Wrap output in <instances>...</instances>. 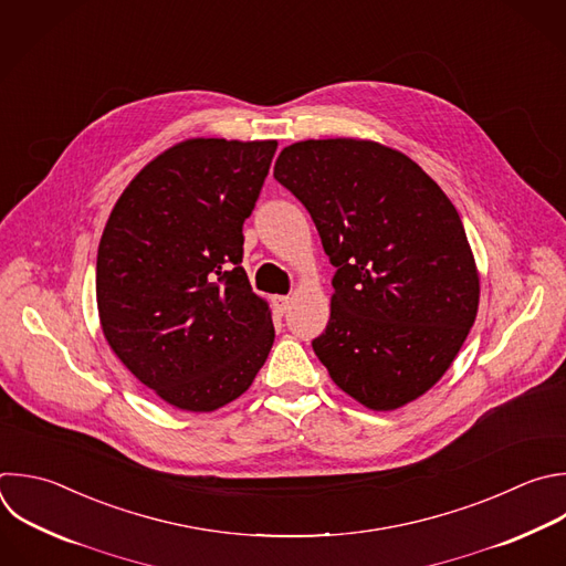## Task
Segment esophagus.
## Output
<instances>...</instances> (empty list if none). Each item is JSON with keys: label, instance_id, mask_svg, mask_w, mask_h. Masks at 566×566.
I'll return each mask as SVG.
<instances>
[{"label": "esophagus", "instance_id": "obj_1", "mask_svg": "<svg viewBox=\"0 0 566 566\" xmlns=\"http://www.w3.org/2000/svg\"><path fill=\"white\" fill-rule=\"evenodd\" d=\"M273 306H275V311H277L280 315H284V313L291 308V297H289V295H275V297H273Z\"/></svg>", "mask_w": 566, "mask_h": 566}]
</instances>
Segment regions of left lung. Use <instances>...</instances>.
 Masks as SVG:
<instances>
[{
    "mask_svg": "<svg viewBox=\"0 0 566 566\" xmlns=\"http://www.w3.org/2000/svg\"><path fill=\"white\" fill-rule=\"evenodd\" d=\"M273 175L337 269L331 319L313 339L331 380L373 411L418 400L453 364L480 304L455 207L411 157L370 139L295 142Z\"/></svg>",
    "mask_w": 566,
    "mask_h": 566,
    "instance_id": "left-lung-1",
    "label": "left lung"
}]
</instances>
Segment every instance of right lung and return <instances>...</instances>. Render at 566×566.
I'll return each instance as SVG.
<instances>
[{"mask_svg":"<svg viewBox=\"0 0 566 566\" xmlns=\"http://www.w3.org/2000/svg\"><path fill=\"white\" fill-rule=\"evenodd\" d=\"M277 142L184 139L124 188L97 249L104 337L166 405L209 413L238 400L275 339L253 293L244 220Z\"/></svg>","mask_w":566,"mask_h":566,"instance_id":"obj_1","label":"right lung"}]
</instances>
